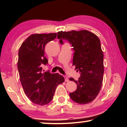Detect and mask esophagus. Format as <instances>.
<instances>
[{
	"label": "esophagus",
	"instance_id": "1",
	"mask_svg": "<svg viewBox=\"0 0 127 127\" xmlns=\"http://www.w3.org/2000/svg\"><path fill=\"white\" fill-rule=\"evenodd\" d=\"M64 78H65V82H68L69 81V79H68V78L67 77H66V76H64Z\"/></svg>",
	"mask_w": 127,
	"mask_h": 127
}]
</instances>
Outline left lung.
<instances>
[{
	"instance_id": "obj_1",
	"label": "left lung",
	"mask_w": 127,
	"mask_h": 127,
	"mask_svg": "<svg viewBox=\"0 0 127 127\" xmlns=\"http://www.w3.org/2000/svg\"><path fill=\"white\" fill-rule=\"evenodd\" d=\"M59 42L66 40L74 50L73 65L81 73L78 81L70 78L77 84L76 91L69 94L71 99L79 104L92 102L99 93L104 74V54L99 38L87 30L59 31Z\"/></svg>"
}]
</instances>
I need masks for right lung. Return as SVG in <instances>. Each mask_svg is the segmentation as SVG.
Masks as SVG:
<instances>
[{
    "instance_id": "add662e5",
    "label": "right lung",
    "mask_w": 127,
    "mask_h": 127,
    "mask_svg": "<svg viewBox=\"0 0 127 127\" xmlns=\"http://www.w3.org/2000/svg\"><path fill=\"white\" fill-rule=\"evenodd\" d=\"M57 33H35L23 42L18 51L17 65L25 94L34 104L44 105L52 100L56 87L64 82L59 73L42 72V66L48 64L45 57V45L57 37Z\"/></svg>"
}]
</instances>
